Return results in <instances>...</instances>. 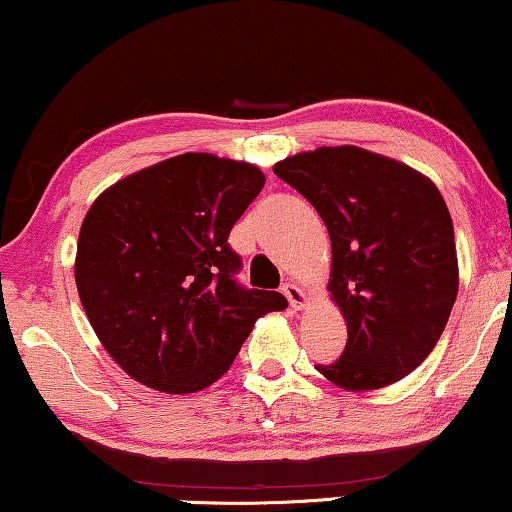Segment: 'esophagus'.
Returning a JSON list of instances; mask_svg holds the SVG:
<instances>
[{
    "label": "esophagus",
    "instance_id": "1",
    "mask_svg": "<svg viewBox=\"0 0 512 512\" xmlns=\"http://www.w3.org/2000/svg\"><path fill=\"white\" fill-rule=\"evenodd\" d=\"M282 291H284L286 300H289V303H291L293 310H303L305 303H307V296H305L303 289H300L296 282H284Z\"/></svg>",
    "mask_w": 512,
    "mask_h": 512
}]
</instances>
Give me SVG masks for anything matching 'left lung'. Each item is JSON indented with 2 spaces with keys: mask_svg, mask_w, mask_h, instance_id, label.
<instances>
[{
  "mask_svg": "<svg viewBox=\"0 0 512 512\" xmlns=\"http://www.w3.org/2000/svg\"><path fill=\"white\" fill-rule=\"evenodd\" d=\"M331 235V293L347 321L338 361L317 363L349 391L380 389L433 352L457 300L454 228L429 179L359 146H324L275 165Z\"/></svg>",
  "mask_w": 512,
  "mask_h": 512,
  "instance_id": "obj_1",
  "label": "left lung"
}]
</instances>
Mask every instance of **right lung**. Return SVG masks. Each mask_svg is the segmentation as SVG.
<instances>
[{
  "instance_id": "right-lung-1",
  "label": "right lung",
  "mask_w": 512,
  "mask_h": 512,
  "mask_svg": "<svg viewBox=\"0 0 512 512\" xmlns=\"http://www.w3.org/2000/svg\"><path fill=\"white\" fill-rule=\"evenodd\" d=\"M265 184L249 163L184 153L107 188L83 219L76 289L104 349L132 380L193 394L230 368L277 291L237 282L228 235Z\"/></svg>"
}]
</instances>
